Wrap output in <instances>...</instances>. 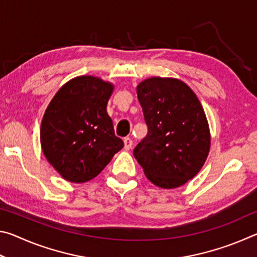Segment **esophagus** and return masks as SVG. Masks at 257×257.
<instances>
[{
  "instance_id": "34e87169",
  "label": "esophagus",
  "mask_w": 257,
  "mask_h": 257,
  "mask_svg": "<svg viewBox=\"0 0 257 257\" xmlns=\"http://www.w3.org/2000/svg\"><path fill=\"white\" fill-rule=\"evenodd\" d=\"M123 143H124V150L129 151L130 149H132V146H133V141H132V138L125 137V138L123 139Z\"/></svg>"
}]
</instances>
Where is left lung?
<instances>
[{"label": "left lung", "mask_w": 257, "mask_h": 257, "mask_svg": "<svg viewBox=\"0 0 257 257\" xmlns=\"http://www.w3.org/2000/svg\"><path fill=\"white\" fill-rule=\"evenodd\" d=\"M147 135L134 149L146 177L161 188H177L201 170L210 151L203 107L185 82L154 77L137 87Z\"/></svg>", "instance_id": "1"}]
</instances>
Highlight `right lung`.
<instances>
[{"instance_id":"right-lung-1","label":"right lung","mask_w":257,"mask_h":257,"mask_svg":"<svg viewBox=\"0 0 257 257\" xmlns=\"http://www.w3.org/2000/svg\"><path fill=\"white\" fill-rule=\"evenodd\" d=\"M112 90L98 78L77 77L47 106L41 125L43 153L66 180L93 179L123 147L106 112Z\"/></svg>"}]
</instances>
